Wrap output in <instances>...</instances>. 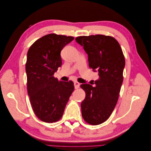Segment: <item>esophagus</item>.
I'll return each mask as SVG.
<instances>
[{
    "instance_id": "esophagus-1",
    "label": "esophagus",
    "mask_w": 151,
    "mask_h": 151,
    "mask_svg": "<svg viewBox=\"0 0 151 151\" xmlns=\"http://www.w3.org/2000/svg\"><path fill=\"white\" fill-rule=\"evenodd\" d=\"M80 86V83H79L78 82H74V87L75 89H78Z\"/></svg>"
}]
</instances>
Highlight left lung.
I'll return each instance as SVG.
<instances>
[{
    "label": "left lung",
    "instance_id": "8db88e82",
    "mask_svg": "<svg viewBox=\"0 0 151 151\" xmlns=\"http://www.w3.org/2000/svg\"><path fill=\"white\" fill-rule=\"evenodd\" d=\"M76 41L88 54L89 66L99 75L95 86L81 85L86 92L81 104L82 116L91 125L101 124L111 115L116 104L123 79L125 57L120 44L111 36H83Z\"/></svg>",
    "mask_w": 151,
    "mask_h": 151
}]
</instances>
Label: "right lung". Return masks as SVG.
<instances>
[{
    "mask_svg": "<svg viewBox=\"0 0 151 151\" xmlns=\"http://www.w3.org/2000/svg\"><path fill=\"white\" fill-rule=\"evenodd\" d=\"M74 39L56 34L45 35L36 40L27 53L28 94L35 115L43 122L60 119L74 89L72 81H59L53 77L62 66V50Z\"/></svg>",
    "mask_w": 151,
    "mask_h": 151,
    "instance_id": "right-lung-1",
    "label": "right lung"
}]
</instances>
